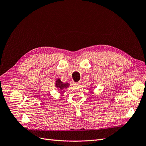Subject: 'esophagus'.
<instances>
[{
	"label": "esophagus",
	"instance_id": "34e87169",
	"mask_svg": "<svg viewBox=\"0 0 146 146\" xmlns=\"http://www.w3.org/2000/svg\"><path fill=\"white\" fill-rule=\"evenodd\" d=\"M74 85L76 86H80L81 85V82H78L74 83Z\"/></svg>",
	"mask_w": 146,
	"mask_h": 146
}]
</instances>
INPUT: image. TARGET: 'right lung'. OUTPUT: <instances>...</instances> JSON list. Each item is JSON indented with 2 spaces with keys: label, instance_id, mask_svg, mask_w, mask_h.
<instances>
[{
  "label": "right lung",
  "instance_id": "1",
  "mask_svg": "<svg viewBox=\"0 0 146 146\" xmlns=\"http://www.w3.org/2000/svg\"><path fill=\"white\" fill-rule=\"evenodd\" d=\"M55 86L56 88H58L59 90H63L64 88H67L69 86V83H63L59 78H58L56 81Z\"/></svg>",
  "mask_w": 146,
  "mask_h": 146
}]
</instances>
